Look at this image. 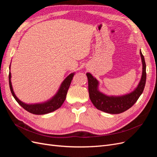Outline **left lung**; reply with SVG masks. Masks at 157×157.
<instances>
[{
  "label": "left lung",
  "instance_id": "left-lung-1",
  "mask_svg": "<svg viewBox=\"0 0 157 157\" xmlns=\"http://www.w3.org/2000/svg\"><path fill=\"white\" fill-rule=\"evenodd\" d=\"M142 61V75L137 86L129 94L122 96H107L99 90V81L90 73H86L88 80L89 96L94 105L99 110L110 114L123 113L134 105L143 93L146 82V64L140 50Z\"/></svg>",
  "mask_w": 157,
  "mask_h": 157
}]
</instances>
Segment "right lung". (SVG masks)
<instances>
[{
  "label": "right lung",
  "mask_w": 157,
  "mask_h": 157,
  "mask_svg": "<svg viewBox=\"0 0 157 157\" xmlns=\"http://www.w3.org/2000/svg\"><path fill=\"white\" fill-rule=\"evenodd\" d=\"M9 69L10 70V65ZM74 75L75 73H72L69 75L67 77L64 79L62 83L61 84L59 88L58 89V92H56L54 96L50 99H48V100L42 103L27 104L20 100V99L17 98L13 90L11 82L12 76L10 71L9 72V85H10V91L14 99H16V101L20 104L23 109H25L28 112L35 114V115H44V114H48L56 111V109H59L61 105H62V104L63 103L66 98V95L67 94L68 89L69 88L71 80L73 79Z\"/></svg>",
  "instance_id": "right-lung-1"
}]
</instances>
